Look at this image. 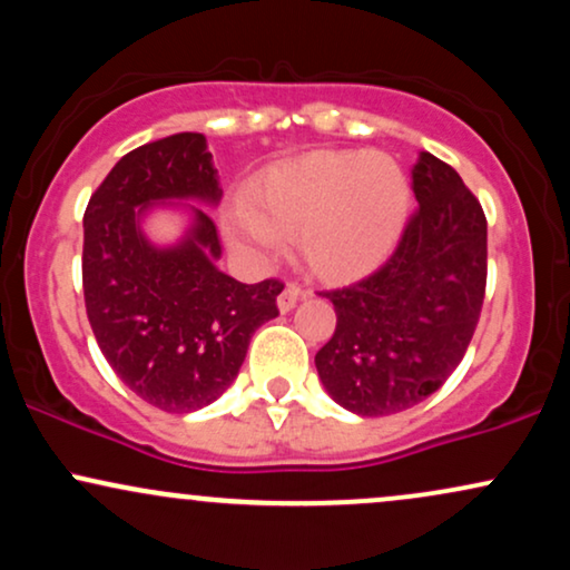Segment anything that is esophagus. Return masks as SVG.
<instances>
[{
  "label": "esophagus",
  "mask_w": 570,
  "mask_h": 570,
  "mask_svg": "<svg viewBox=\"0 0 570 570\" xmlns=\"http://www.w3.org/2000/svg\"><path fill=\"white\" fill-rule=\"evenodd\" d=\"M307 297V289H303L299 284H294V281H289V284L284 286V292L278 294V311L281 313H289L294 305L299 303V299Z\"/></svg>",
  "instance_id": "34e87169"
}]
</instances>
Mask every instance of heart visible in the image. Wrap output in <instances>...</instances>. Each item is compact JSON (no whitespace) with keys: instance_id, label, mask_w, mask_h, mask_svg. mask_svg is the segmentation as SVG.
<instances>
[{"instance_id":"b5f03b06","label":"heart","mask_w":570,"mask_h":570,"mask_svg":"<svg viewBox=\"0 0 570 570\" xmlns=\"http://www.w3.org/2000/svg\"><path fill=\"white\" fill-rule=\"evenodd\" d=\"M254 219L238 230L257 248L297 238L307 271L353 281L394 252L410 214L407 176L381 153H316L252 189Z\"/></svg>"}]
</instances>
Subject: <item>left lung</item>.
<instances>
[{"instance_id": "1", "label": "left lung", "mask_w": 570, "mask_h": 570, "mask_svg": "<svg viewBox=\"0 0 570 570\" xmlns=\"http://www.w3.org/2000/svg\"><path fill=\"white\" fill-rule=\"evenodd\" d=\"M417 208L385 263L343 289L318 292L337 313L316 353L326 394L364 417L423 402L453 375L480 322L488 219L448 163L423 153L412 171Z\"/></svg>"}]
</instances>
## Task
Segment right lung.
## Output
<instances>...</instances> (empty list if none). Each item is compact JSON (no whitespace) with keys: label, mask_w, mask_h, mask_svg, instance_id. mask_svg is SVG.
<instances>
[{"label":"right lung","mask_w":570,"mask_h":570,"mask_svg":"<svg viewBox=\"0 0 570 570\" xmlns=\"http://www.w3.org/2000/svg\"><path fill=\"white\" fill-rule=\"evenodd\" d=\"M217 168L203 134H174L117 160L90 195L82 227V292L90 330L115 375L166 412H193L238 375L257 326L278 316L284 281L240 284L217 271L219 233L195 212L179 246L144 240L149 203H217Z\"/></svg>","instance_id":"obj_1"}]
</instances>
